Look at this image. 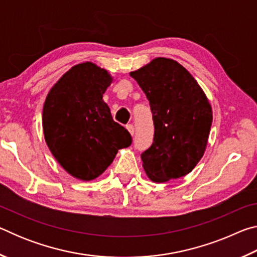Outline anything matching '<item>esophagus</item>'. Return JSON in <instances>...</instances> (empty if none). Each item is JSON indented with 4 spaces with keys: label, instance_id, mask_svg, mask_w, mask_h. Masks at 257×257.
<instances>
[{
    "label": "esophagus",
    "instance_id": "obj_1",
    "mask_svg": "<svg viewBox=\"0 0 257 257\" xmlns=\"http://www.w3.org/2000/svg\"><path fill=\"white\" fill-rule=\"evenodd\" d=\"M127 129H128V132L130 133V135H132V136H134V134H135V127L133 124H127Z\"/></svg>",
    "mask_w": 257,
    "mask_h": 257
}]
</instances>
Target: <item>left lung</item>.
Returning a JSON list of instances; mask_svg holds the SVG:
<instances>
[{"instance_id":"1","label":"left lung","mask_w":257,"mask_h":257,"mask_svg":"<svg viewBox=\"0 0 257 257\" xmlns=\"http://www.w3.org/2000/svg\"><path fill=\"white\" fill-rule=\"evenodd\" d=\"M150 101L154 139L142 154L154 182L181 178L203 158L212 124V107L195 78L178 63L156 58L130 72Z\"/></svg>"}]
</instances>
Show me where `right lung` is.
I'll list each match as a JSON object with an SVG mask.
<instances>
[{"label":"right lung","instance_id":"right-lung-1","mask_svg":"<svg viewBox=\"0 0 257 257\" xmlns=\"http://www.w3.org/2000/svg\"><path fill=\"white\" fill-rule=\"evenodd\" d=\"M112 80L96 64H77L52 87L43 107L51 153L69 175L82 181L101 176L118 151L132 145L129 132L113 120L103 101Z\"/></svg>","mask_w":257,"mask_h":257}]
</instances>
